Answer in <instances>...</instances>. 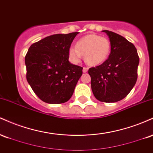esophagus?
Listing matches in <instances>:
<instances>
[{"instance_id": "obj_1", "label": "esophagus", "mask_w": 153, "mask_h": 153, "mask_svg": "<svg viewBox=\"0 0 153 153\" xmlns=\"http://www.w3.org/2000/svg\"><path fill=\"white\" fill-rule=\"evenodd\" d=\"M88 70V68H86V67H84V68H82V72H83V73H86Z\"/></svg>"}]
</instances>
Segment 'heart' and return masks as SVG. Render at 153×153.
Listing matches in <instances>:
<instances>
[{
	"instance_id": "1",
	"label": "heart",
	"mask_w": 153,
	"mask_h": 153,
	"mask_svg": "<svg viewBox=\"0 0 153 153\" xmlns=\"http://www.w3.org/2000/svg\"><path fill=\"white\" fill-rule=\"evenodd\" d=\"M111 45L109 40L96 34H88L79 39L75 47L68 50L69 58L73 62L78 63L84 54L85 61L89 65H99L109 56Z\"/></svg>"
}]
</instances>
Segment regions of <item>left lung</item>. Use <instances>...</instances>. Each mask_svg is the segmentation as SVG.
<instances>
[{
    "label": "left lung",
    "instance_id": "8db88e82",
    "mask_svg": "<svg viewBox=\"0 0 153 153\" xmlns=\"http://www.w3.org/2000/svg\"><path fill=\"white\" fill-rule=\"evenodd\" d=\"M102 31L109 38L111 53L104 62L91 68L88 74L96 99L101 102L114 103L124 99L134 86L140 58L132 43L114 32Z\"/></svg>",
    "mask_w": 153,
    "mask_h": 153
}]
</instances>
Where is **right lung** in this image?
<instances>
[{"label": "right lung", "mask_w": 153, "mask_h": 153, "mask_svg": "<svg viewBox=\"0 0 153 153\" xmlns=\"http://www.w3.org/2000/svg\"><path fill=\"white\" fill-rule=\"evenodd\" d=\"M78 32L54 34L31 45L25 57L26 80L44 102H67L82 74L69 62L68 50Z\"/></svg>", "instance_id": "1"}]
</instances>
